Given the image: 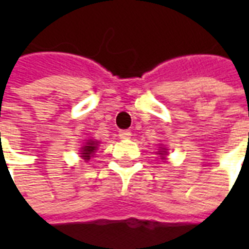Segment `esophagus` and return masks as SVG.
I'll use <instances>...</instances> for the list:
<instances>
[{
    "label": "esophagus",
    "instance_id": "esophagus-1",
    "mask_svg": "<svg viewBox=\"0 0 249 249\" xmlns=\"http://www.w3.org/2000/svg\"><path fill=\"white\" fill-rule=\"evenodd\" d=\"M130 136H132L130 130H120V132H119V137H120L121 140H129Z\"/></svg>",
    "mask_w": 249,
    "mask_h": 249
}]
</instances>
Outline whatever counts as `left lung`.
Here are the masks:
<instances>
[{
    "label": "left lung",
    "mask_w": 249,
    "mask_h": 249,
    "mask_svg": "<svg viewBox=\"0 0 249 249\" xmlns=\"http://www.w3.org/2000/svg\"><path fill=\"white\" fill-rule=\"evenodd\" d=\"M159 152H160L159 155H164V154H165V151H159Z\"/></svg>",
    "instance_id": "left-lung-1"
}]
</instances>
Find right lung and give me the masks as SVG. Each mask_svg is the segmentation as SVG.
Instances as JSON below:
<instances>
[{"mask_svg": "<svg viewBox=\"0 0 249 249\" xmlns=\"http://www.w3.org/2000/svg\"><path fill=\"white\" fill-rule=\"evenodd\" d=\"M97 146H98V142H94V141H89L88 143H86V146H84L83 147V158L85 160H89L90 156H91V154H93L95 150H97Z\"/></svg>", "mask_w": 249, "mask_h": 249, "instance_id": "right-lung-1", "label": "right lung"}]
</instances>
